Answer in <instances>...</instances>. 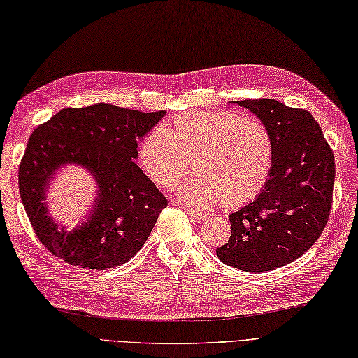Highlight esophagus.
Listing matches in <instances>:
<instances>
[{
  "label": "esophagus",
  "instance_id": "esophagus-1",
  "mask_svg": "<svg viewBox=\"0 0 358 358\" xmlns=\"http://www.w3.org/2000/svg\"><path fill=\"white\" fill-rule=\"evenodd\" d=\"M185 211H187V214L189 217H192L193 220H197V222H201V220H203L206 216L203 213H199L197 210H193V208H185Z\"/></svg>",
  "mask_w": 358,
  "mask_h": 358
}]
</instances>
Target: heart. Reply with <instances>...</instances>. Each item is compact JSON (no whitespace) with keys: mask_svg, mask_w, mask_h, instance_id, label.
Returning a JSON list of instances; mask_svg holds the SVG:
<instances>
[{"mask_svg":"<svg viewBox=\"0 0 358 358\" xmlns=\"http://www.w3.org/2000/svg\"><path fill=\"white\" fill-rule=\"evenodd\" d=\"M197 176L176 187L196 206H241L252 201L274 166V141L268 127L228 110H192L171 117L166 127L147 131L138 145L144 171L161 187H173L189 170Z\"/></svg>","mask_w":358,"mask_h":358,"instance_id":"1","label":"heart"}]
</instances>
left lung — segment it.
<instances>
[{
    "instance_id": "left-lung-1",
    "label": "left lung",
    "mask_w": 358,
    "mask_h": 358,
    "mask_svg": "<svg viewBox=\"0 0 358 358\" xmlns=\"http://www.w3.org/2000/svg\"><path fill=\"white\" fill-rule=\"evenodd\" d=\"M236 104L268 127L274 141V166L256 199L229 214L231 236L216 254L228 266L264 273L299 259L327 227L336 179L334 153L306 110L274 99Z\"/></svg>"
}]
</instances>
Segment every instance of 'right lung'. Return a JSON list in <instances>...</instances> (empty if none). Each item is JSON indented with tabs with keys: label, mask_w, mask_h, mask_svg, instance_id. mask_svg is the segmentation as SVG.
<instances>
[{
	"label": "right lung",
	"mask_w": 358,
	"mask_h": 358,
	"mask_svg": "<svg viewBox=\"0 0 358 358\" xmlns=\"http://www.w3.org/2000/svg\"><path fill=\"white\" fill-rule=\"evenodd\" d=\"M164 115L112 104L62 108L31 133L18 170L20 194L53 256L84 269H108L142 248L169 202L134 159L138 142ZM67 164L90 171L99 185L87 220L71 232L48 216L43 202L51 178Z\"/></svg>",
	"instance_id": "1"
}]
</instances>
